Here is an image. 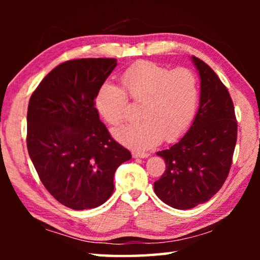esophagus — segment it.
Masks as SVG:
<instances>
[{"label":"esophagus","mask_w":260,"mask_h":260,"mask_svg":"<svg viewBox=\"0 0 260 260\" xmlns=\"http://www.w3.org/2000/svg\"><path fill=\"white\" fill-rule=\"evenodd\" d=\"M134 158H147L149 157L148 152H133Z\"/></svg>","instance_id":"34e87169"}]
</instances>
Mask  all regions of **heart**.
Masks as SVG:
<instances>
[{"label":"heart","mask_w":260,"mask_h":260,"mask_svg":"<svg viewBox=\"0 0 260 260\" xmlns=\"http://www.w3.org/2000/svg\"><path fill=\"white\" fill-rule=\"evenodd\" d=\"M121 81L124 88L103 83L96 91L95 108L109 125L117 126L125 116L126 91L135 102H142L139 121L113 131L114 138L124 146L144 150L162 138H180L190 127L200 101L199 79L191 70H171L143 61L126 70Z\"/></svg>","instance_id":"obj_1"}]
</instances>
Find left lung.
I'll list each match as a JSON object with an SVG mask.
<instances>
[{"mask_svg":"<svg viewBox=\"0 0 260 260\" xmlns=\"http://www.w3.org/2000/svg\"><path fill=\"white\" fill-rule=\"evenodd\" d=\"M201 80L200 107L187 133L157 155L166 170L153 183L158 199L178 210L208 202L227 179L237 139L234 105L208 64L192 56Z\"/></svg>","mask_w":260,"mask_h":260,"instance_id":"left-lung-1","label":"left lung"}]
</instances>
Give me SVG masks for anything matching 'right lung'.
<instances>
[{
    "instance_id": "obj_1",
    "label": "right lung",
    "mask_w": 260,
    "mask_h": 260,
    "mask_svg": "<svg viewBox=\"0 0 260 260\" xmlns=\"http://www.w3.org/2000/svg\"><path fill=\"white\" fill-rule=\"evenodd\" d=\"M116 67L114 58L64 61L29 99V158L47 190L70 209H94L107 202L114 172L132 158L95 108L96 91Z\"/></svg>"
}]
</instances>
